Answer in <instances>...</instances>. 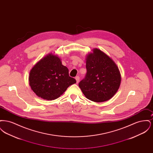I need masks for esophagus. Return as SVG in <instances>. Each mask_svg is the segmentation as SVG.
Masks as SVG:
<instances>
[{
  "label": "esophagus",
  "instance_id": "obj_1",
  "mask_svg": "<svg viewBox=\"0 0 153 153\" xmlns=\"http://www.w3.org/2000/svg\"><path fill=\"white\" fill-rule=\"evenodd\" d=\"M75 79L76 80V82H77V84L79 82V80H80V77H79V76H76V77H75Z\"/></svg>",
  "mask_w": 153,
  "mask_h": 153
}]
</instances>
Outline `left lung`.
Listing matches in <instances>:
<instances>
[{"label":"left lung","instance_id":"1","mask_svg":"<svg viewBox=\"0 0 153 153\" xmlns=\"http://www.w3.org/2000/svg\"><path fill=\"white\" fill-rule=\"evenodd\" d=\"M87 73L79 84L88 99L103 102L111 99L117 93L121 82L119 68L105 53L97 48L86 58Z\"/></svg>","mask_w":153,"mask_h":153}]
</instances>
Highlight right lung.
<instances>
[{
  "instance_id": "1",
  "label": "right lung",
  "mask_w": 153,
  "mask_h": 153,
  "mask_svg": "<svg viewBox=\"0 0 153 153\" xmlns=\"http://www.w3.org/2000/svg\"><path fill=\"white\" fill-rule=\"evenodd\" d=\"M30 86L38 97L52 100L62 95L76 81L69 75V70L57 56L49 54L31 69Z\"/></svg>"
}]
</instances>
